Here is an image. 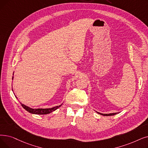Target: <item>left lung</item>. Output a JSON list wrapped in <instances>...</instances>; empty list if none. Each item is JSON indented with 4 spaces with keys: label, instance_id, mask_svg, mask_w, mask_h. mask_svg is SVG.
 <instances>
[{
    "label": "left lung",
    "instance_id": "8db88e82",
    "mask_svg": "<svg viewBox=\"0 0 148 148\" xmlns=\"http://www.w3.org/2000/svg\"><path fill=\"white\" fill-rule=\"evenodd\" d=\"M98 114H100V115H104V116H111V115H115L117 114V112L116 113H110V114H101V113H100V112H97Z\"/></svg>",
    "mask_w": 148,
    "mask_h": 148
}]
</instances>
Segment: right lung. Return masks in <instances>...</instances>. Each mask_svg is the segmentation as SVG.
Here are the masks:
<instances>
[{
  "mask_svg": "<svg viewBox=\"0 0 148 148\" xmlns=\"http://www.w3.org/2000/svg\"><path fill=\"white\" fill-rule=\"evenodd\" d=\"M14 77H12V79H13ZM13 91V90H12ZM16 97L17 98V97L16 96ZM62 105H59V106H57L53 108H46V109H43V108H38V109H33L31 108L26 105H25L22 103H21L22 106L25 109V110L27 111L28 112L31 113V114H38V115H43V114H49L51 112H52L53 111H54L55 110H56L57 109H58L59 108H60Z\"/></svg>",
  "mask_w": 148,
  "mask_h": 148,
  "instance_id": "right-lung-1",
  "label": "right lung"
}]
</instances>
